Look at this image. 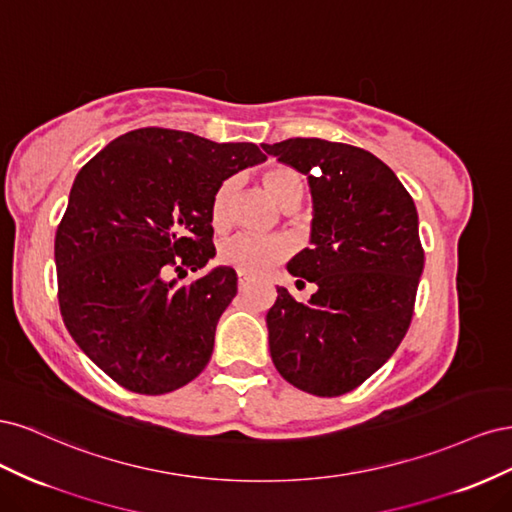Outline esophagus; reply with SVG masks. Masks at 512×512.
Segmentation results:
<instances>
[{
	"instance_id": "obj_1",
	"label": "esophagus",
	"mask_w": 512,
	"mask_h": 512,
	"mask_svg": "<svg viewBox=\"0 0 512 512\" xmlns=\"http://www.w3.org/2000/svg\"><path fill=\"white\" fill-rule=\"evenodd\" d=\"M247 284H250V275H245L239 271V290H245Z\"/></svg>"
}]
</instances>
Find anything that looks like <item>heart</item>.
I'll list each match as a JSON object with an SVG mask.
<instances>
[{"mask_svg": "<svg viewBox=\"0 0 512 512\" xmlns=\"http://www.w3.org/2000/svg\"><path fill=\"white\" fill-rule=\"evenodd\" d=\"M265 188L277 200V205L286 207L290 203H301L305 190V181L299 170L284 164H275L262 175ZM235 194V177L224 179L211 198V224L215 228H224L230 218V200ZM290 254V245L282 237H254V235H235L220 245V260L224 265L235 267L245 275H260L271 267L280 265Z\"/></svg>", "mask_w": 512, "mask_h": 512, "instance_id": "1", "label": "heart"}]
</instances>
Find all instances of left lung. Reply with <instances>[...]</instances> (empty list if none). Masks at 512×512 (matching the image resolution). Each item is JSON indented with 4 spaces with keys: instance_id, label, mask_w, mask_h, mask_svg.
Returning <instances> with one entry per match:
<instances>
[{
    "instance_id": "left-lung-1",
    "label": "left lung",
    "mask_w": 512,
    "mask_h": 512,
    "mask_svg": "<svg viewBox=\"0 0 512 512\" xmlns=\"http://www.w3.org/2000/svg\"><path fill=\"white\" fill-rule=\"evenodd\" d=\"M262 149L307 175L314 205L312 247L288 271L318 290L299 303L277 288L267 314L273 365L305 393H350L391 359L410 327L425 265L414 200L365 149L322 138Z\"/></svg>"
}]
</instances>
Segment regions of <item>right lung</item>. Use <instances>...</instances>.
Listing matches in <instances>:
<instances>
[{"instance_id": "right-lung-1", "label": "right lung", "mask_w": 512, "mask_h": 512, "mask_svg": "<svg viewBox=\"0 0 512 512\" xmlns=\"http://www.w3.org/2000/svg\"><path fill=\"white\" fill-rule=\"evenodd\" d=\"M265 160L254 143L141 128L79 170L55 235L59 309L74 342L123 389L170 393L207 367L237 273L179 280L215 256L218 185Z\"/></svg>"}]
</instances>
